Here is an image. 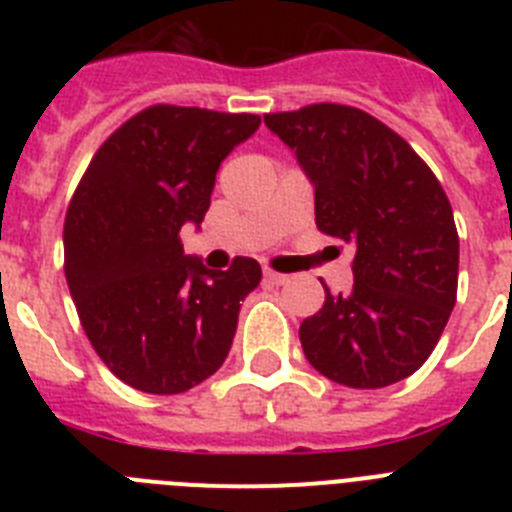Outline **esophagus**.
I'll list each match as a JSON object with an SVG mask.
<instances>
[{
  "instance_id": "1",
  "label": "esophagus",
  "mask_w": 512,
  "mask_h": 512,
  "mask_svg": "<svg viewBox=\"0 0 512 512\" xmlns=\"http://www.w3.org/2000/svg\"><path fill=\"white\" fill-rule=\"evenodd\" d=\"M264 279H266V282H269V284H274V287H282V284L289 282L287 274H277V271H271V269L264 271Z\"/></svg>"
}]
</instances>
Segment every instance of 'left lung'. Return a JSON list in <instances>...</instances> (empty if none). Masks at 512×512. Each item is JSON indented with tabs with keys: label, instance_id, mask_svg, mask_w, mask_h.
<instances>
[{
	"label": "left lung",
	"instance_id": "8db88e82",
	"mask_svg": "<svg viewBox=\"0 0 512 512\" xmlns=\"http://www.w3.org/2000/svg\"><path fill=\"white\" fill-rule=\"evenodd\" d=\"M315 187V223L354 246V287L302 320L323 377L377 390L418 372L456 302L459 235L423 158L377 117L346 104L264 115Z\"/></svg>",
	"mask_w": 512,
	"mask_h": 512
}]
</instances>
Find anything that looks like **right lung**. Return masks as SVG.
<instances>
[{
    "instance_id": "right-lung-1",
    "label": "right lung",
    "mask_w": 512,
    "mask_h": 512,
    "mask_svg": "<svg viewBox=\"0 0 512 512\" xmlns=\"http://www.w3.org/2000/svg\"><path fill=\"white\" fill-rule=\"evenodd\" d=\"M259 115L153 104L117 128L81 176L63 225V269L84 333L117 379L179 395L223 366L256 259L212 271L187 256L215 174Z\"/></svg>"
}]
</instances>
